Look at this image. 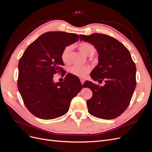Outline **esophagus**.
<instances>
[{
    "label": "esophagus",
    "instance_id": "obj_1",
    "mask_svg": "<svg viewBox=\"0 0 152 152\" xmlns=\"http://www.w3.org/2000/svg\"><path fill=\"white\" fill-rule=\"evenodd\" d=\"M84 81H85V80H84V79H80V82H81V83H82V85L84 84Z\"/></svg>",
    "mask_w": 152,
    "mask_h": 152
}]
</instances>
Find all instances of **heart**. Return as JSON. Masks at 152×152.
I'll list each match as a JSON object with an SVG mask.
<instances>
[{
    "mask_svg": "<svg viewBox=\"0 0 152 152\" xmlns=\"http://www.w3.org/2000/svg\"><path fill=\"white\" fill-rule=\"evenodd\" d=\"M78 48L80 51L86 56H91L94 55L96 51V49L93 45L88 42L80 43ZM71 50V47L67 46L64 48L61 54V58L63 63H68L70 60V54ZM90 71L89 66H73L70 68V72L72 74L79 77H84L87 73Z\"/></svg>",
    "mask_w": 152,
    "mask_h": 152,
    "instance_id": "1",
    "label": "heart"
}]
</instances>
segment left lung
<instances>
[{
    "instance_id": "1",
    "label": "left lung",
    "mask_w": 152,
    "mask_h": 152,
    "mask_svg": "<svg viewBox=\"0 0 152 152\" xmlns=\"http://www.w3.org/2000/svg\"><path fill=\"white\" fill-rule=\"evenodd\" d=\"M80 40L93 45L98 53V64L91 73L94 81L84 84L93 92L87 100L89 113L97 118L113 119L125 111L130 103L136 81V67L129 50L117 39L102 34L80 35Z\"/></svg>"
}]
</instances>
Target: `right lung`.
<instances>
[{
    "label": "right lung",
    "mask_w": 152,
    "mask_h": 152,
    "mask_svg": "<svg viewBox=\"0 0 152 152\" xmlns=\"http://www.w3.org/2000/svg\"><path fill=\"white\" fill-rule=\"evenodd\" d=\"M79 40L76 34L48 31L30 44L20 58L18 90L26 107L35 117L49 120L63 115L82 89L73 75L67 74L62 82L53 81V75L63 72V50Z\"/></svg>",
    "instance_id": "add662e5"
}]
</instances>
